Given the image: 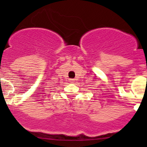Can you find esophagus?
Instances as JSON below:
<instances>
[{
  "instance_id": "obj_1",
  "label": "esophagus",
  "mask_w": 147,
  "mask_h": 147,
  "mask_svg": "<svg viewBox=\"0 0 147 147\" xmlns=\"http://www.w3.org/2000/svg\"><path fill=\"white\" fill-rule=\"evenodd\" d=\"M69 82H71V83L75 82V79H69Z\"/></svg>"
}]
</instances>
